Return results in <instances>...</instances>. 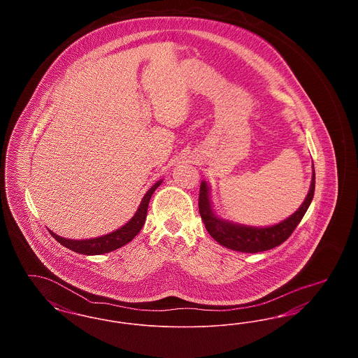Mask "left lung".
Instances as JSON below:
<instances>
[{
  "label": "left lung",
  "mask_w": 358,
  "mask_h": 358,
  "mask_svg": "<svg viewBox=\"0 0 358 358\" xmlns=\"http://www.w3.org/2000/svg\"><path fill=\"white\" fill-rule=\"evenodd\" d=\"M314 189H315V171L313 165L311 184H310V189L305 201L287 219L270 227L244 225V224L224 220L220 216H217L212 206L210 189L206 181H201V185H200L199 209H200V215L204 222L206 231L220 245L238 252L256 254V252L275 248L289 238V235L301 222L308 206L311 204L314 197Z\"/></svg>",
  "instance_id": "1"
}]
</instances>
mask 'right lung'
<instances>
[{
	"label": "right lung",
	"instance_id": "add662e5",
	"mask_svg": "<svg viewBox=\"0 0 358 358\" xmlns=\"http://www.w3.org/2000/svg\"><path fill=\"white\" fill-rule=\"evenodd\" d=\"M161 184H162V180L157 181L153 187L146 192V194L143 196V199L138 206L134 216L114 232H110V234L103 235L99 238H83V240L62 238V236L56 235L52 231H50V234L62 245H64L66 248H69L73 252L82 254V255H102V254L115 251L120 247H123L124 244H127L129 241H131L138 235V232L142 229L145 220H146L149 201L153 196L154 190L159 187Z\"/></svg>",
	"mask_w": 358,
	"mask_h": 358
}]
</instances>
